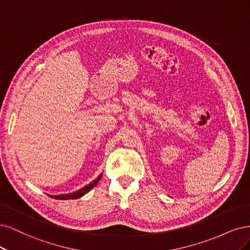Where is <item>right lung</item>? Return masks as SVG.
<instances>
[{
    "instance_id": "right-lung-1",
    "label": "right lung",
    "mask_w": 250,
    "mask_h": 250,
    "mask_svg": "<svg viewBox=\"0 0 250 250\" xmlns=\"http://www.w3.org/2000/svg\"><path fill=\"white\" fill-rule=\"evenodd\" d=\"M102 175L103 173H101L98 178H96L94 181H92L91 183H89L88 185H86V186H84L83 188H81L78 191H75V192H71V193H66V194H59V195H49L50 197L52 198H55V199H77V198H80L84 196L86 193L89 192L91 189H93L96 185H98L99 181L102 179Z\"/></svg>"
}]
</instances>
